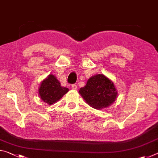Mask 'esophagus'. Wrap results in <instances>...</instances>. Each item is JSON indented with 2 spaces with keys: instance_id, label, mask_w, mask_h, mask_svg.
Here are the masks:
<instances>
[{
  "instance_id": "34e87169",
  "label": "esophagus",
  "mask_w": 158,
  "mask_h": 158,
  "mask_svg": "<svg viewBox=\"0 0 158 158\" xmlns=\"http://www.w3.org/2000/svg\"><path fill=\"white\" fill-rule=\"evenodd\" d=\"M72 89H73V90H77V85H75V84H73V85H72Z\"/></svg>"
}]
</instances>
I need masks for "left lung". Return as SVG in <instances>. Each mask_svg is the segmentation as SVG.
I'll return each mask as SVG.
<instances>
[{"label":"left lung","mask_w":158,"mask_h":158,"mask_svg":"<svg viewBox=\"0 0 158 158\" xmlns=\"http://www.w3.org/2000/svg\"><path fill=\"white\" fill-rule=\"evenodd\" d=\"M79 93L88 105L98 110L110 106L118 96L113 81L102 74L90 77Z\"/></svg>","instance_id":"left-lung-1"}]
</instances>
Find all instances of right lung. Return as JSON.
Segmentation results:
<instances>
[{"instance_id":"right-lung-1","label":"right lung","mask_w":158,"mask_h":158,"mask_svg":"<svg viewBox=\"0 0 158 158\" xmlns=\"http://www.w3.org/2000/svg\"><path fill=\"white\" fill-rule=\"evenodd\" d=\"M68 91V88L62 86L53 74H49L42 81L38 89L40 98L49 105L56 102Z\"/></svg>"}]
</instances>
